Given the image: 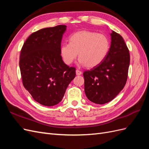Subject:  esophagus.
<instances>
[{"instance_id": "34e87169", "label": "esophagus", "mask_w": 149, "mask_h": 149, "mask_svg": "<svg viewBox=\"0 0 149 149\" xmlns=\"http://www.w3.org/2000/svg\"><path fill=\"white\" fill-rule=\"evenodd\" d=\"M76 75H81L82 74V72L79 71V70H76Z\"/></svg>"}]
</instances>
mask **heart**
Here are the masks:
<instances>
[{
	"instance_id": "heart-1",
	"label": "heart",
	"mask_w": 149,
	"mask_h": 149,
	"mask_svg": "<svg viewBox=\"0 0 149 149\" xmlns=\"http://www.w3.org/2000/svg\"><path fill=\"white\" fill-rule=\"evenodd\" d=\"M109 49V40L105 35L83 30L72 34L69 43L61 45L60 54L65 63L71 65L78 53L80 64L94 68L105 60Z\"/></svg>"
}]
</instances>
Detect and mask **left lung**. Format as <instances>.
Segmentation results:
<instances>
[{
  "label": "left lung",
  "instance_id": "left-lung-1",
  "mask_svg": "<svg viewBox=\"0 0 149 149\" xmlns=\"http://www.w3.org/2000/svg\"><path fill=\"white\" fill-rule=\"evenodd\" d=\"M111 36V47L105 60L83 73L86 96L99 104L115 98L124 88L128 76L129 49L120 35L112 31Z\"/></svg>",
  "mask_w": 149,
  "mask_h": 149
}]
</instances>
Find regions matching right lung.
Here are the masks:
<instances>
[{"label": "right lung", "mask_w": 149, "mask_h": 149, "mask_svg": "<svg viewBox=\"0 0 149 149\" xmlns=\"http://www.w3.org/2000/svg\"><path fill=\"white\" fill-rule=\"evenodd\" d=\"M66 26L42 29L31 33L22 48L19 66L24 88L40 104L55 106L63 97L76 76V68L66 65L60 54Z\"/></svg>", "instance_id": "1"}]
</instances>
